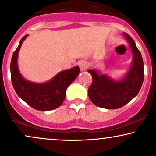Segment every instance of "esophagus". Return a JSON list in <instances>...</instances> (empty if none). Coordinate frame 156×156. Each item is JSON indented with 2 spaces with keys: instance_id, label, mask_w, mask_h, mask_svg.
I'll list each match as a JSON object with an SVG mask.
<instances>
[{
  "instance_id": "esophagus-1",
  "label": "esophagus",
  "mask_w": 156,
  "mask_h": 156,
  "mask_svg": "<svg viewBox=\"0 0 156 156\" xmlns=\"http://www.w3.org/2000/svg\"><path fill=\"white\" fill-rule=\"evenodd\" d=\"M78 66H79L80 70L83 71L87 69L88 63L86 61H84V60H81V61L78 62Z\"/></svg>"
}]
</instances>
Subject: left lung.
I'll return each instance as SVG.
<instances>
[{"label": "left lung", "mask_w": 156, "mask_h": 156, "mask_svg": "<svg viewBox=\"0 0 156 156\" xmlns=\"http://www.w3.org/2000/svg\"><path fill=\"white\" fill-rule=\"evenodd\" d=\"M133 53V63L127 75L121 81H114L105 75L89 70L92 83L88 90L90 100L102 108H122L137 95L144 80V65L141 53L130 35L124 33Z\"/></svg>", "instance_id": "1"}]
</instances>
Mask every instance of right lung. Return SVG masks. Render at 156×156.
<instances>
[{
	"instance_id": "obj_1",
	"label": "right lung",
	"mask_w": 156,
	"mask_h": 156,
	"mask_svg": "<svg viewBox=\"0 0 156 156\" xmlns=\"http://www.w3.org/2000/svg\"><path fill=\"white\" fill-rule=\"evenodd\" d=\"M25 35L20 41L13 54L11 61V78L13 87L19 97L30 106L37 110L47 111L56 109L62 104L66 96V90L76 78L80 69L76 66L64 70L46 83H34L22 78L17 67V56Z\"/></svg>"
}]
</instances>
